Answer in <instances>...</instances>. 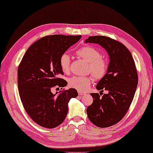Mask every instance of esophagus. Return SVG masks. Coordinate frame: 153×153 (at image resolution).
Instances as JSON below:
<instances>
[{
  "instance_id": "esophagus-1",
  "label": "esophagus",
  "mask_w": 153,
  "mask_h": 153,
  "mask_svg": "<svg viewBox=\"0 0 153 153\" xmlns=\"http://www.w3.org/2000/svg\"><path fill=\"white\" fill-rule=\"evenodd\" d=\"M78 94H79V95H80V96H81V95H85V92H82V91H78Z\"/></svg>"
}]
</instances>
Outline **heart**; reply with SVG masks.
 Masks as SVG:
<instances>
[{
  "label": "heart",
  "mask_w": 153,
  "mask_h": 153,
  "mask_svg": "<svg viewBox=\"0 0 153 153\" xmlns=\"http://www.w3.org/2000/svg\"><path fill=\"white\" fill-rule=\"evenodd\" d=\"M76 55L79 58L88 63L87 72L90 73L96 80H100L106 75L108 71V61L102 57L101 53L97 49L90 45L83 46L76 50ZM59 65L65 74H68L71 71V58L67 53H63L59 59ZM93 79L92 76H73L68 80L71 88L79 91H86L91 85Z\"/></svg>",
  "instance_id": "1"
}]
</instances>
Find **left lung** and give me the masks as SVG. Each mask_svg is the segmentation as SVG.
<instances>
[{
    "label": "left lung",
    "instance_id": "8db88e82",
    "mask_svg": "<svg viewBox=\"0 0 153 153\" xmlns=\"http://www.w3.org/2000/svg\"><path fill=\"white\" fill-rule=\"evenodd\" d=\"M85 42L98 43L110 56L106 75L96 86L108 93L102 97L98 93H91L94 101L86 110L90 121L105 128L119 122L128 111L138 84L137 73L132 55L123 43L103 36H90Z\"/></svg>",
    "mask_w": 153,
    "mask_h": 153
}]
</instances>
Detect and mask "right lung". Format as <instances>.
Wrapping results in <instances>:
<instances>
[{
    "label": "right lung",
    "instance_id": "1",
    "mask_svg": "<svg viewBox=\"0 0 153 153\" xmlns=\"http://www.w3.org/2000/svg\"><path fill=\"white\" fill-rule=\"evenodd\" d=\"M81 36H47L27 49L18 68V92L25 110L34 122L51 129L63 122L70 99L78 96L74 88L62 90L67 82L59 78L63 74L59 59Z\"/></svg>",
    "mask_w": 153,
    "mask_h": 153
}]
</instances>
